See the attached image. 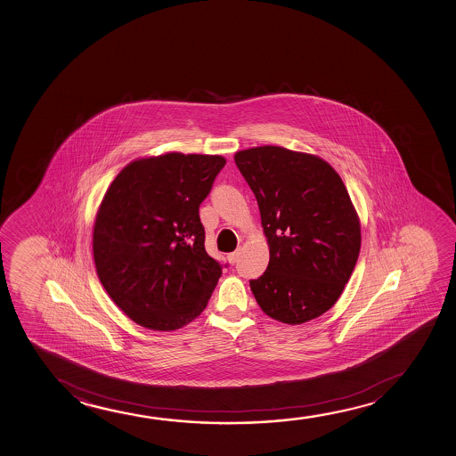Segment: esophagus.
<instances>
[{"label": "esophagus", "instance_id": "1", "mask_svg": "<svg viewBox=\"0 0 456 456\" xmlns=\"http://www.w3.org/2000/svg\"><path fill=\"white\" fill-rule=\"evenodd\" d=\"M238 256H240V250H235V252H232V254L227 256V260H229L231 265H235L238 262Z\"/></svg>", "mask_w": 456, "mask_h": 456}]
</instances>
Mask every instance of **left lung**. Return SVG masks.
<instances>
[{"label":"left lung","mask_w":456,"mask_h":456,"mask_svg":"<svg viewBox=\"0 0 456 456\" xmlns=\"http://www.w3.org/2000/svg\"><path fill=\"white\" fill-rule=\"evenodd\" d=\"M235 163L268 238V268L249 281L256 304L283 324L318 318L343 293L362 246L341 177L322 159L281 146L240 151Z\"/></svg>","instance_id":"8db88e82"}]
</instances>
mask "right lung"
<instances>
[{"instance_id":"add662e5","label":"right lung","mask_w":456,"mask_h":456,"mask_svg":"<svg viewBox=\"0 0 456 456\" xmlns=\"http://www.w3.org/2000/svg\"><path fill=\"white\" fill-rule=\"evenodd\" d=\"M224 165L169 152L129 163L107 190L94 227L96 273L142 327L175 330L206 308L227 265L207 254L200 206Z\"/></svg>"}]
</instances>
